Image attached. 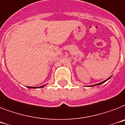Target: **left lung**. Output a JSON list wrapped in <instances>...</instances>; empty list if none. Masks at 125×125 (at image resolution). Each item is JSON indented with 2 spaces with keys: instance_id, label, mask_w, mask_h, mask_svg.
Segmentation results:
<instances>
[{
  "instance_id": "obj_1",
  "label": "left lung",
  "mask_w": 125,
  "mask_h": 125,
  "mask_svg": "<svg viewBox=\"0 0 125 125\" xmlns=\"http://www.w3.org/2000/svg\"><path fill=\"white\" fill-rule=\"evenodd\" d=\"M110 77H109V78H108V79H106V80H105V81H104L101 82V83H100L96 84H94V85H92V86H97V85H99V84H101L104 83V82H106V81H108V80L110 78Z\"/></svg>"
}]
</instances>
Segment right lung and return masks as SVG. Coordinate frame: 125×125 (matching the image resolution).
<instances>
[{
  "label": "right lung",
  "mask_w": 125,
  "mask_h": 125,
  "mask_svg": "<svg viewBox=\"0 0 125 125\" xmlns=\"http://www.w3.org/2000/svg\"><path fill=\"white\" fill-rule=\"evenodd\" d=\"M45 85H43V86H39V88H43ZM28 88H38V87H32V86H28Z\"/></svg>",
  "instance_id": "add662e5"
}]
</instances>
